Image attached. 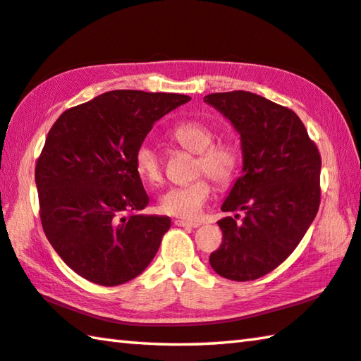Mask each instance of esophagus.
<instances>
[{
  "label": "esophagus",
  "instance_id": "obj_1",
  "mask_svg": "<svg viewBox=\"0 0 361 361\" xmlns=\"http://www.w3.org/2000/svg\"><path fill=\"white\" fill-rule=\"evenodd\" d=\"M175 224L180 226V228H197V226H199V223L185 221V219H175Z\"/></svg>",
  "mask_w": 361,
  "mask_h": 361
}]
</instances>
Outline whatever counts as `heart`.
Masks as SVG:
<instances>
[{
	"mask_svg": "<svg viewBox=\"0 0 361 361\" xmlns=\"http://www.w3.org/2000/svg\"><path fill=\"white\" fill-rule=\"evenodd\" d=\"M215 130L205 122L185 121L170 130V138L192 154H197L195 175H209L219 186H228L240 166L239 149L229 142H215ZM135 170L142 181L159 186L164 180L161 157L149 143L135 151ZM213 186L210 180L199 178L185 186L170 188L161 195V210L178 218H195L209 202Z\"/></svg>",
	"mask_w": 361,
	"mask_h": 361,
	"instance_id": "b5f03b06",
	"label": "heart"
}]
</instances>
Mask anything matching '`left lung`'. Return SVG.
<instances>
[{
    "label": "left lung",
    "mask_w": 361,
    "mask_h": 361,
    "mask_svg": "<svg viewBox=\"0 0 361 361\" xmlns=\"http://www.w3.org/2000/svg\"><path fill=\"white\" fill-rule=\"evenodd\" d=\"M240 135L242 175L221 205L245 212L219 219L223 242L210 255L213 271L248 282L288 258L320 205L322 159L295 111L245 90L204 97Z\"/></svg>",
    "instance_id": "1"
}]
</instances>
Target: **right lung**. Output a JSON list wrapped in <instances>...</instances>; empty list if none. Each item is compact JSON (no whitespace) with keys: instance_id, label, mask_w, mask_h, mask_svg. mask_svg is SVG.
<instances>
[{"instance_id":"add662e5","label":"right lung","mask_w":361,"mask_h":361,"mask_svg":"<svg viewBox=\"0 0 361 361\" xmlns=\"http://www.w3.org/2000/svg\"><path fill=\"white\" fill-rule=\"evenodd\" d=\"M189 100L111 90L66 109L49 130L35 170L42 229L89 282L126 283L156 256L170 218L140 213L149 197L133 157L154 122Z\"/></svg>"}]
</instances>
